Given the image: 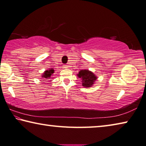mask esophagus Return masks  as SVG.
<instances>
[{
	"instance_id": "obj_1",
	"label": "esophagus",
	"mask_w": 146,
	"mask_h": 146,
	"mask_svg": "<svg viewBox=\"0 0 146 146\" xmlns=\"http://www.w3.org/2000/svg\"><path fill=\"white\" fill-rule=\"evenodd\" d=\"M63 67L65 68H68V65H65L63 66Z\"/></svg>"
}]
</instances>
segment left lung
<instances>
[{
	"instance_id": "8db88e82",
	"label": "left lung",
	"mask_w": 146,
	"mask_h": 146,
	"mask_svg": "<svg viewBox=\"0 0 146 146\" xmlns=\"http://www.w3.org/2000/svg\"><path fill=\"white\" fill-rule=\"evenodd\" d=\"M77 76L82 81V86L85 88H90L92 86L98 79L95 74L87 69L81 70Z\"/></svg>"
}]
</instances>
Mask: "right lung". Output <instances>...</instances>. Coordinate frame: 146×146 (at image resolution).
Segmentation results:
<instances>
[{
  "label": "right lung",
  "instance_id": "obj_1",
  "mask_svg": "<svg viewBox=\"0 0 146 146\" xmlns=\"http://www.w3.org/2000/svg\"><path fill=\"white\" fill-rule=\"evenodd\" d=\"M54 73V70L53 68H49L48 70L44 71V72L42 74V78H43V80H51V78H53L52 76Z\"/></svg>",
  "mask_w": 146,
  "mask_h": 146
}]
</instances>
